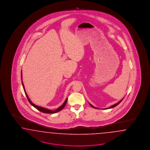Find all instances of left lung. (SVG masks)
Masks as SVG:
<instances>
[{
    "instance_id": "1",
    "label": "left lung",
    "mask_w": 150,
    "mask_h": 150,
    "mask_svg": "<svg viewBox=\"0 0 150 150\" xmlns=\"http://www.w3.org/2000/svg\"><path fill=\"white\" fill-rule=\"evenodd\" d=\"M123 100V99H122V100H120V101H119V102H118V103H117L116 104H115V105H113L110 106V107H109V108H105V109H109V108H113V107H115V106H117V105H119V103H120V102H122V101ZM89 104H90V105H91V107H92L93 108H96V109H98V108H97L96 107H95L94 106H93L92 105H91V104H90V103H89Z\"/></svg>"
}]
</instances>
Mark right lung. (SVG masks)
Returning a JSON list of instances; mask_svg holds the SVG:
<instances>
[{"label":"right lung","instance_id":"1","mask_svg":"<svg viewBox=\"0 0 150 150\" xmlns=\"http://www.w3.org/2000/svg\"><path fill=\"white\" fill-rule=\"evenodd\" d=\"M21 80H22V71H21ZM22 84H23V90H24V91H25V95H26V96L27 99H28V100L29 101V102L30 103V104L32 105V106H33V107H34L35 108H36V109H38V110L41 111V112H43V113H57V112H59L60 110H61L62 109H63L64 107H65V105L66 104H67V100H68V98H67L66 99V100H65V102H64V103L63 104V105H62L61 106H60L59 108H58L57 109H55V110H52L47 109V108H43V107H42L38 106V105H37L33 104V103H32V102L31 101V100H30V98H28V95H27V93H26V91H25V87H24L23 84V81H22Z\"/></svg>","mask_w":150,"mask_h":150}]
</instances>
